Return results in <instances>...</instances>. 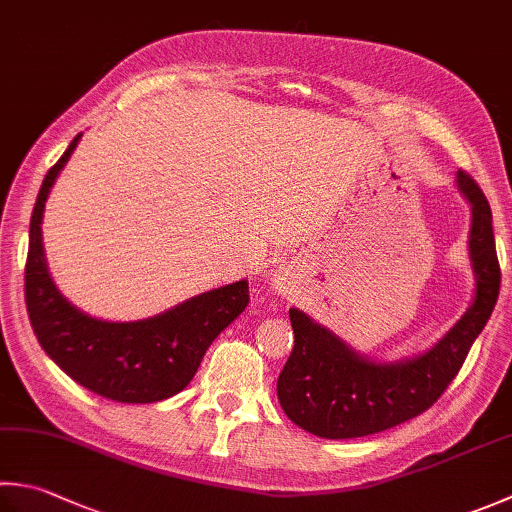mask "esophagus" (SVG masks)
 Instances as JSON below:
<instances>
[{"label":"esophagus","mask_w":512,"mask_h":512,"mask_svg":"<svg viewBox=\"0 0 512 512\" xmlns=\"http://www.w3.org/2000/svg\"><path fill=\"white\" fill-rule=\"evenodd\" d=\"M273 288L277 290V293H286L288 277H286L284 273H275V275H273Z\"/></svg>","instance_id":"obj_1"}]
</instances>
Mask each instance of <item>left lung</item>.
<instances>
[{
  "mask_svg": "<svg viewBox=\"0 0 512 512\" xmlns=\"http://www.w3.org/2000/svg\"><path fill=\"white\" fill-rule=\"evenodd\" d=\"M457 188L473 210L468 250L475 297L462 319L424 355L388 364L373 362L302 310H288L295 346L279 373L277 397L290 422L306 433L324 439L382 433L422 415L459 373L497 304L502 270L495 250L493 213L482 188L464 170L457 173Z\"/></svg>",
  "mask_w": 512,
  "mask_h": 512,
  "instance_id": "1",
  "label": "left lung"
}]
</instances>
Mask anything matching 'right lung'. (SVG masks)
I'll return each mask as SVG.
<instances>
[{
  "mask_svg": "<svg viewBox=\"0 0 512 512\" xmlns=\"http://www.w3.org/2000/svg\"><path fill=\"white\" fill-rule=\"evenodd\" d=\"M79 139L82 133L48 170L30 217L24 275L30 326L44 353L79 386L122 404L162 402L190 384L208 346L244 313L248 282L208 290L139 322H104L70 304L48 273L42 217L50 188Z\"/></svg>",
  "mask_w": 512,
  "mask_h": 512,
  "instance_id": "obj_1",
  "label": "right lung"
}]
</instances>
